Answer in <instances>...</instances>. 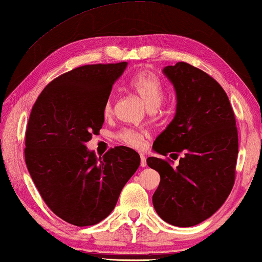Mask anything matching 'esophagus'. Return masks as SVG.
Segmentation results:
<instances>
[{"label": "esophagus", "mask_w": 262, "mask_h": 262, "mask_svg": "<svg viewBox=\"0 0 262 262\" xmlns=\"http://www.w3.org/2000/svg\"><path fill=\"white\" fill-rule=\"evenodd\" d=\"M140 157H141V166H142V167L147 166V158H145L144 155L141 154Z\"/></svg>", "instance_id": "obj_1"}]
</instances>
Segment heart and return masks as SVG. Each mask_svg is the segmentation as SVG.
<instances>
[{"label": "heart", "instance_id": "b5f03b06", "mask_svg": "<svg viewBox=\"0 0 262 262\" xmlns=\"http://www.w3.org/2000/svg\"><path fill=\"white\" fill-rule=\"evenodd\" d=\"M129 85L147 105L149 110L157 108L164 99V85L157 75L151 72H140L130 79ZM104 113L108 115L112 113V98L106 100L104 106ZM118 139L133 148L143 147L145 141V134L134 129H123L118 134Z\"/></svg>", "mask_w": 262, "mask_h": 262}]
</instances>
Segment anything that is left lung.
Returning a JSON list of instances; mask_svg holds the SVG:
<instances>
[{"mask_svg": "<svg viewBox=\"0 0 262 262\" xmlns=\"http://www.w3.org/2000/svg\"><path fill=\"white\" fill-rule=\"evenodd\" d=\"M163 73L176 89L177 110L152 149L163 156H185L176 168L165 159H147L161 176L152 203L166 223L187 228L209 219L231 192L238 132L228 96L211 76L186 62Z\"/></svg>", "mask_w": 262, "mask_h": 262, "instance_id": "8db88e82", "label": "left lung"}]
</instances>
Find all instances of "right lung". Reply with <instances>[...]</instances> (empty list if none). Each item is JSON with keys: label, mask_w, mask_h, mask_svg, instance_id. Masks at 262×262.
I'll use <instances>...</instances> for the list:
<instances>
[{"label": "right lung", "mask_w": 262, "mask_h": 262, "mask_svg": "<svg viewBox=\"0 0 262 262\" xmlns=\"http://www.w3.org/2000/svg\"><path fill=\"white\" fill-rule=\"evenodd\" d=\"M126 67L86 64L62 74L31 111L24 150L30 176L48 208L76 227L106 219L140 166V155L128 147L99 158L85 147L103 127L105 103Z\"/></svg>", "instance_id": "add662e5"}]
</instances>
